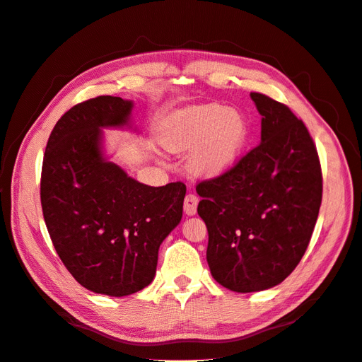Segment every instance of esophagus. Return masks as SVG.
Wrapping results in <instances>:
<instances>
[{
	"label": "esophagus",
	"instance_id": "obj_1",
	"mask_svg": "<svg viewBox=\"0 0 362 362\" xmlns=\"http://www.w3.org/2000/svg\"><path fill=\"white\" fill-rule=\"evenodd\" d=\"M198 202H199L198 196L193 193H189L184 199V213L187 216L196 214V210H198Z\"/></svg>",
	"mask_w": 362,
	"mask_h": 362
}]
</instances>
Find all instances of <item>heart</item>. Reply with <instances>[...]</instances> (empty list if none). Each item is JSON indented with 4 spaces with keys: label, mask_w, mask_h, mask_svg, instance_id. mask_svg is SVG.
Returning a JSON list of instances; mask_svg holds the SVG:
<instances>
[{
    "label": "heart",
    "mask_w": 362,
    "mask_h": 362,
    "mask_svg": "<svg viewBox=\"0 0 362 362\" xmlns=\"http://www.w3.org/2000/svg\"><path fill=\"white\" fill-rule=\"evenodd\" d=\"M249 127L242 113L208 104L175 115L163 127L160 144L175 154H187L190 170L217 178L231 170L247 144Z\"/></svg>",
    "instance_id": "1"
}]
</instances>
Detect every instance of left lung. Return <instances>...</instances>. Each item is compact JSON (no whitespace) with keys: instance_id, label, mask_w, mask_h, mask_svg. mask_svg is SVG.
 <instances>
[{"instance_id":"obj_1","label":"left lung","mask_w":362,"mask_h":362,"mask_svg":"<svg viewBox=\"0 0 362 362\" xmlns=\"http://www.w3.org/2000/svg\"><path fill=\"white\" fill-rule=\"evenodd\" d=\"M261 144L222 177L196 185L208 229L213 278L237 293L278 286L299 264L322 204V168L300 119L262 93H250Z\"/></svg>"}]
</instances>
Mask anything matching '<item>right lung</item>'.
Instances as JSON below:
<instances>
[{
	"mask_svg": "<svg viewBox=\"0 0 362 362\" xmlns=\"http://www.w3.org/2000/svg\"><path fill=\"white\" fill-rule=\"evenodd\" d=\"M133 105L119 96L74 105L54 127L42 164V211L60 259L84 288L113 298L154 279L185 196L182 182L151 187L104 156L103 128L131 127Z\"/></svg>",
	"mask_w": 362,
	"mask_h": 362,
	"instance_id": "add662e5",
	"label": "right lung"
}]
</instances>
